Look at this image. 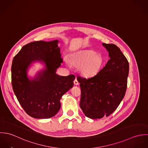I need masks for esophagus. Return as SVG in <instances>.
I'll return each instance as SVG.
<instances>
[{"mask_svg":"<svg viewBox=\"0 0 148 148\" xmlns=\"http://www.w3.org/2000/svg\"><path fill=\"white\" fill-rule=\"evenodd\" d=\"M73 83H74V84L76 85H79V82H78V81L77 80V79H75V80L73 81Z\"/></svg>","mask_w":148,"mask_h":148,"instance_id":"1","label":"esophagus"}]
</instances>
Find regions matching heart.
I'll return each instance as SVG.
<instances>
[{"mask_svg":"<svg viewBox=\"0 0 148 148\" xmlns=\"http://www.w3.org/2000/svg\"><path fill=\"white\" fill-rule=\"evenodd\" d=\"M68 64H71L76 67H79L80 72L85 76H93L100 71L103 59L99 54L92 49H86L73 53L69 59L65 58Z\"/></svg>","mask_w":148,"mask_h":148,"instance_id":"heart-1","label":"heart"}]
</instances>
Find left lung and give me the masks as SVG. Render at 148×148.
Returning <instances> with one entry per match:
<instances>
[{"mask_svg": "<svg viewBox=\"0 0 148 148\" xmlns=\"http://www.w3.org/2000/svg\"><path fill=\"white\" fill-rule=\"evenodd\" d=\"M110 59L96 75L77 76L81 88L80 106L92 119L110 115L123 99L127 88L129 65L126 57L115 44L103 43Z\"/></svg>", "mask_w": 148, "mask_h": 148, "instance_id": "left-lung-1", "label": "left lung"}]
</instances>
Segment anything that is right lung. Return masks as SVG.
<instances>
[{
    "label": "right lung",
    "instance_id": "right-lung-1",
    "mask_svg": "<svg viewBox=\"0 0 148 148\" xmlns=\"http://www.w3.org/2000/svg\"><path fill=\"white\" fill-rule=\"evenodd\" d=\"M58 43V40L28 43L12 60L11 82L14 93L24 111L35 119L54 116L60 109L62 96L73 86L75 75L61 76L56 73L63 63ZM36 60L45 63L46 69L35 79L29 80L27 69Z\"/></svg>",
    "mask_w": 148,
    "mask_h": 148
}]
</instances>
